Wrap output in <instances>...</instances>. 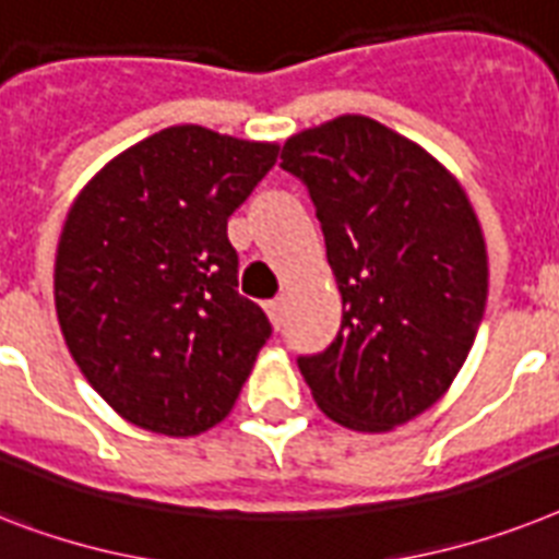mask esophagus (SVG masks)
I'll use <instances>...</instances> for the list:
<instances>
[{
  "label": "esophagus",
  "instance_id": "34e87169",
  "mask_svg": "<svg viewBox=\"0 0 559 559\" xmlns=\"http://www.w3.org/2000/svg\"><path fill=\"white\" fill-rule=\"evenodd\" d=\"M265 311H269L271 322H274V329H283V322H285V299H271L269 306H265Z\"/></svg>",
  "mask_w": 559,
  "mask_h": 559
}]
</instances>
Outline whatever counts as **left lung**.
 <instances>
[{
    "instance_id": "left-lung-1",
    "label": "left lung",
    "mask_w": 559,
    "mask_h": 559,
    "mask_svg": "<svg viewBox=\"0 0 559 559\" xmlns=\"http://www.w3.org/2000/svg\"><path fill=\"white\" fill-rule=\"evenodd\" d=\"M280 165L308 188L343 297L334 343L299 371L334 423L391 431L449 391L477 336L488 257L472 202L435 156L354 114L290 136Z\"/></svg>"
}]
</instances>
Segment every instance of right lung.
<instances>
[{"label": "right lung", "instance_id": "obj_1", "mask_svg": "<svg viewBox=\"0 0 559 559\" xmlns=\"http://www.w3.org/2000/svg\"><path fill=\"white\" fill-rule=\"evenodd\" d=\"M274 142L174 124L96 174L64 219L53 297L68 352L128 423L168 437L237 403L271 322L239 297L228 216L274 168Z\"/></svg>", "mask_w": 559, "mask_h": 559}]
</instances>
